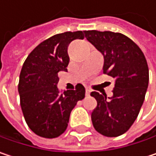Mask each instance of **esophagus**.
<instances>
[{
	"mask_svg": "<svg viewBox=\"0 0 156 156\" xmlns=\"http://www.w3.org/2000/svg\"><path fill=\"white\" fill-rule=\"evenodd\" d=\"M90 93H91V90H90L89 88H87V89H86V96H89Z\"/></svg>",
	"mask_w": 156,
	"mask_h": 156,
	"instance_id": "34e87169",
	"label": "esophagus"
}]
</instances>
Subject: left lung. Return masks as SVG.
<instances>
[{
	"mask_svg": "<svg viewBox=\"0 0 156 156\" xmlns=\"http://www.w3.org/2000/svg\"><path fill=\"white\" fill-rule=\"evenodd\" d=\"M84 33L104 57L103 73L115 79L113 96L108 99L106 94L91 92L98 102L91 120L99 134L116 137L131 127L139 114L148 87V65L140 48L122 33L98 30Z\"/></svg>",
	"mask_w": 156,
	"mask_h": 156,
	"instance_id": "obj_1",
	"label": "left lung"
}]
</instances>
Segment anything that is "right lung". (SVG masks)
<instances>
[{
  "instance_id": "1",
  "label": "right lung",
  "mask_w": 156,
  "mask_h": 156,
  "mask_svg": "<svg viewBox=\"0 0 156 156\" xmlns=\"http://www.w3.org/2000/svg\"><path fill=\"white\" fill-rule=\"evenodd\" d=\"M84 31L56 34L39 44L23 63L18 91L20 107L28 126L36 135L55 138L62 135L77 102L85 98V87L60 93L58 73L68 71V48L74 40H83Z\"/></svg>"
}]
</instances>
